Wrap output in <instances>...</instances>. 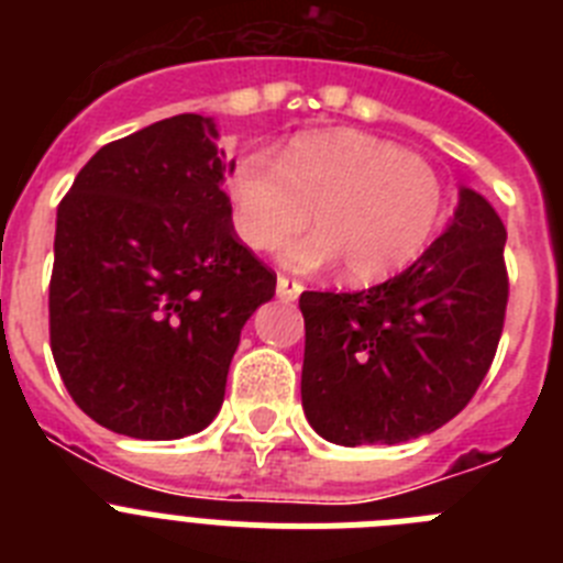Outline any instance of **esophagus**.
I'll return each mask as SVG.
<instances>
[{"label": "esophagus", "instance_id": "34e87169", "mask_svg": "<svg viewBox=\"0 0 563 563\" xmlns=\"http://www.w3.org/2000/svg\"><path fill=\"white\" fill-rule=\"evenodd\" d=\"M276 290H278V298H285V301H296V298L301 296V290H305V285L290 276H278Z\"/></svg>", "mask_w": 563, "mask_h": 563}]
</instances>
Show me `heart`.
Instances as JSON below:
<instances>
[{"label": "heart", "instance_id": "1", "mask_svg": "<svg viewBox=\"0 0 563 563\" xmlns=\"http://www.w3.org/2000/svg\"><path fill=\"white\" fill-rule=\"evenodd\" d=\"M233 228L251 251L285 253L298 271L343 265L352 285H375L409 267L434 236L442 183L426 161L372 134L335 129L296 137L278 161L251 148L231 166Z\"/></svg>", "mask_w": 563, "mask_h": 563}]
</instances>
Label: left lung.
I'll return each mask as SVG.
<instances>
[{
	"instance_id": "obj_1",
	"label": "left lung",
	"mask_w": 563,
	"mask_h": 563,
	"mask_svg": "<svg viewBox=\"0 0 563 563\" xmlns=\"http://www.w3.org/2000/svg\"><path fill=\"white\" fill-rule=\"evenodd\" d=\"M505 239L490 202L462 188L449 231L409 271L369 290L301 292V406L318 434L395 445L465 409L505 327Z\"/></svg>"
}]
</instances>
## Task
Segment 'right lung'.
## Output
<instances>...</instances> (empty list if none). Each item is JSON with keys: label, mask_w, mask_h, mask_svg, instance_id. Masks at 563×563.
I'll list each match as a JSON object with an SVG mask.
<instances>
[{"label": "right lung", "mask_w": 563, "mask_h": 563, "mask_svg": "<svg viewBox=\"0 0 563 563\" xmlns=\"http://www.w3.org/2000/svg\"><path fill=\"white\" fill-rule=\"evenodd\" d=\"M202 114L107 143L58 202L49 350L114 434L180 440L217 417L239 332L276 273L233 231L225 152Z\"/></svg>", "instance_id": "obj_1"}]
</instances>
